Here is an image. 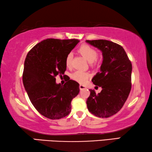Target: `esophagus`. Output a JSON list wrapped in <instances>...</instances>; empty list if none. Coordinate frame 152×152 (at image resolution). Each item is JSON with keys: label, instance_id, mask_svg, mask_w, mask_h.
<instances>
[{"label": "esophagus", "instance_id": "esophagus-1", "mask_svg": "<svg viewBox=\"0 0 152 152\" xmlns=\"http://www.w3.org/2000/svg\"><path fill=\"white\" fill-rule=\"evenodd\" d=\"M79 88H80V90H84V89H86V87L85 86L82 85V84H80V86H79Z\"/></svg>", "mask_w": 152, "mask_h": 152}]
</instances>
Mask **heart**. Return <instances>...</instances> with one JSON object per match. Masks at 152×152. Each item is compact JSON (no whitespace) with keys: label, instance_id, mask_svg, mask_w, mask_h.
Listing matches in <instances>:
<instances>
[{"label":"heart","instance_id":"heart-1","mask_svg":"<svg viewBox=\"0 0 152 152\" xmlns=\"http://www.w3.org/2000/svg\"><path fill=\"white\" fill-rule=\"evenodd\" d=\"M78 52L85 58L87 60L90 61L92 66H97L100 62V58L97 55V51L91 45L88 44H82L78 48ZM72 53H70L67 55L65 64L66 66L69 68L72 66ZM91 76V74L86 72L77 70L72 75V78L74 80L79 82L80 84L86 83V81Z\"/></svg>","mask_w":152,"mask_h":152}]
</instances>
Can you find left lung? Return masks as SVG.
Masks as SVG:
<instances>
[{"mask_svg":"<svg viewBox=\"0 0 152 152\" xmlns=\"http://www.w3.org/2000/svg\"><path fill=\"white\" fill-rule=\"evenodd\" d=\"M86 42L102 51L103 61L92 82L102 88L96 94L90 89L86 101L92 114L107 118L116 114L127 101L132 89V64L121 45L110 41L86 40Z\"/></svg>","mask_w":152,"mask_h":152,"instance_id":"1","label":"left lung"}]
</instances>
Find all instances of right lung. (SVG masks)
Segmentation results:
<instances>
[{
    "mask_svg": "<svg viewBox=\"0 0 152 152\" xmlns=\"http://www.w3.org/2000/svg\"><path fill=\"white\" fill-rule=\"evenodd\" d=\"M78 39H47L35 45L25 58L23 82L35 109L43 116L56 120L71 112V102L80 92L78 82L68 80L64 86L56 77L66 70L67 55Z\"/></svg>",
    "mask_w": 152,
    "mask_h": 152,
    "instance_id": "right-lung-1",
    "label": "right lung"
}]
</instances>
